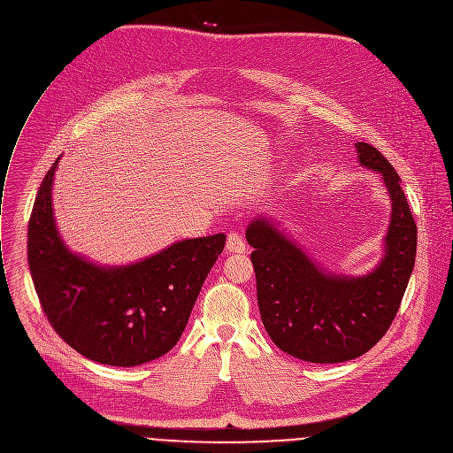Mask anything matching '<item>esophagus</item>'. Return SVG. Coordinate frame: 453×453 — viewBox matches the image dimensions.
Masks as SVG:
<instances>
[{
    "label": "esophagus",
    "mask_w": 453,
    "mask_h": 453,
    "mask_svg": "<svg viewBox=\"0 0 453 453\" xmlns=\"http://www.w3.org/2000/svg\"><path fill=\"white\" fill-rule=\"evenodd\" d=\"M226 250L230 253H244L246 251V242L242 239L241 234L237 232H230L226 237Z\"/></svg>",
    "instance_id": "obj_1"
}]
</instances>
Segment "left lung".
Listing matches in <instances>:
<instances>
[{
  "label": "left lung",
  "mask_w": 453,
  "mask_h": 453,
  "mask_svg": "<svg viewBox=\"0 0 453 453\" xmlns=\"http://www.w3.org/2000/svg\"><path fill=\"white\" fill-rule=\"evenodd\" d=\"M355 150L360 165L382 176L391 198L384 255L370 273L326 271L269 218L246 228L264 328L305 363H344L372 349L391 326L414 267L418 228L398 173L372 144L355 142Z\"/></svg>",
  "instance_id": "left-lung-1"
}]
</instances>
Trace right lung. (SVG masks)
Instances as JSON below:
<instances>
[{
	"label": "right lung",
	"mask_w": 453,
	"mask_h": 453,
	"mask_svg": "<svg viewBox=\"0 0 453 453\" xmlns=\"http://www.w3.org/2000/svg\"><path fill=\"white\" fill-rule=\"evenodd\" d=\"M60 157L46 173L28 223V265L42 311L78 353L107 366H139L182 335L225 234L173 242L127 265H102L62 241L51 203Z\"/></svg>",
	"instance_id": "add662e5"
}]
</instances>
